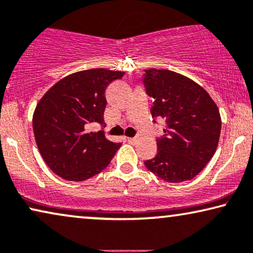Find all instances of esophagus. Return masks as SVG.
I'll list each match as a JSON object with an SVG mask.
<instances>
[{"instance_id":"obj_1","label":"esophagus","mask_w":253,"mask_h":253,"mask_svg":"<svg viewBox=\"0 0 253 253\" xmlns=\"http://www.w3.org/2000/svg\"><path fill=\"white\" fill-rule=\"evenodd\" d=\"M127 140H128V142H129V143L135 144V143H137V142H138V137H128Z\"/></svg>"}]
</instances>
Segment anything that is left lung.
Masks as SVG:
<instances>
[{
    "mask_svg": "<svg viewBox=\"0 0 253 253\" xmlns=\"http://www.w3.org/2000/svg\"><path fill=\"white\" fill-rule=\"evenodd\" d=\"M144 71L145 91L155 99L151 115L165 122V134L157 138V155L144 165L167 182L191 180L218 147L221 130L218 106L204 88L182 74Z\"/></svg>",
    "mask_w": 253,
    "mask_h": 253,
    "instance_id": "left-lung-1",
    "label": "left lung"
}]
</instances>
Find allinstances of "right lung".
<instances>
[{
	"label": "right lung",
	"mask_w": 253,
	"mask_h": 253,
	"mask_svg": "<svg viewBox=\"0 0 253 253\" xmlns=\"http://www.w3.org/2000/svg\"><path fill=\"white\" fill-rule=\"evenodd\" d=\"M125 72L92 69L70 74L39 101L33 115L38 149L52 172L67 181H84L101 173L120 148L104 130L105 89Z\"/></svg>",
	"instance_id": "1"
}]
</instances>
